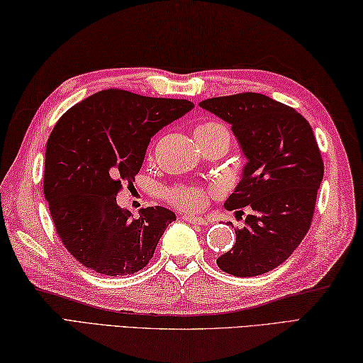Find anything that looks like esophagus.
<instances>
[{
  "label": "esophagus",
  "instance_id": "34e87169",
  "mask_svg": "<svg viewBox=\"0 0 363 363\" xmlns=\"http://www.w3.org/2000/svg\"><path fill=\"white\" fill-rule=\"evenodd\" d=\"M182 220H186V221L191 223V225H199V226H206V225H207V220H206V218H201V217H191V215H184Z\"/></svg>",
  "mask_w": 363,
  "mask_h": 363
}]
</instances>
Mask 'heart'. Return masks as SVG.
I'll return each mask as SVG.
<instances>
[{
	"label": "heart",
	"mask_w": 363,
	"mask_h": 363,
	"mask_svg": "<svg viewBox=\"0 0 363 363\" xmlns=\"http://www.w3.org/2000/svg\"><path fill=\"white\" fill-rule=\"evenodd\" d=\"M195 137L199 142H221L226 146L229 145V130L220 121H204L195 129ZM217 191L213 189H201L179 186L168 189L165 191V198L177 209L184 212H201L209 203L211 196Z\"/></svg>",
	"instance_id": "b5f03b06"
}]
</instances>
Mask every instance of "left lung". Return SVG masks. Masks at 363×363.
<instances>
[{
    "label": "left lung",
    "mask_w": 363,
    "mask_h": 363,
    "mask_svg": "<svg viewBox=\"0 0 363 363\" xmlns=\"http://www.w3.org/2000/svg\"><path fill=\"white\" fill-rule=\"evenodd\" d=\"M199 106L229 123L248 159L225 207L240 215L246 207L250 213L217 265L238 277L272 272L311 228L325 173L313 130L293 107L251 91L209 98Z\"/></svg>",
    "instance_id": "1"
}]
</instances>
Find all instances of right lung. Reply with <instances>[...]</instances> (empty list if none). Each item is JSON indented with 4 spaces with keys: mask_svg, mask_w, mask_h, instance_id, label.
Instances as JSON below:
<instances>
[{
    "mask_svg": "<svg viewBox=\"0 0 363 363\" xmlns=\"http://www.w3.org/2000/svg\"><path fill=\"white\" fill-rule=\"evenodd\" d=\"M194 107L109 89L59 118L46 143L43 194L59 238L84 267L125 276L148 264L176 215L156 206L133 218L117 195L140 172L151 137Z\"/></svg>",
    "mask_w": 363,
    "mask_h": 363,
    "instance_id": "add662e5",
    "label": "right lung"
}]
</instances>
